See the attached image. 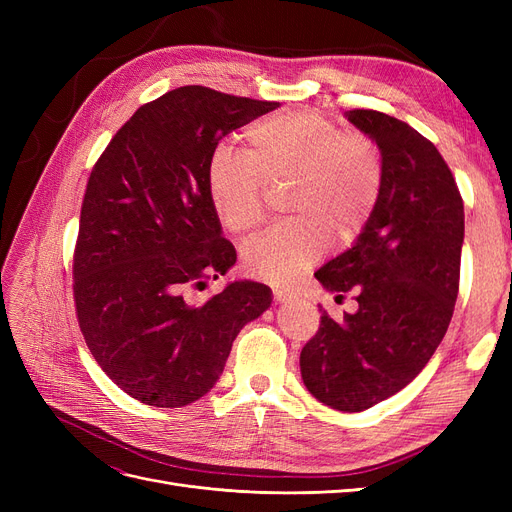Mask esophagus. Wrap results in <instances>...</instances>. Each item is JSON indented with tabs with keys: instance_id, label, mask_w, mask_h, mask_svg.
Returning <instances> with one entry per match:
<instances>
[{
	"instance_id": "esophagus-1",
	"label": "esophagus",
	"mask_w": 512,
	"mask_h": 512,
	"mask_svg": "<svg viewBox=\"0 0 512 512\" xmlns=\"http://www.w3.org/2000/svg\"><path fill=\"white\" fill-rule=\"evenodd\" d=\"M273 299L275 301H280V303H288V301H294L297 299V294L294 292H290V290H273Z\"/></svg>"
}]
</instances>
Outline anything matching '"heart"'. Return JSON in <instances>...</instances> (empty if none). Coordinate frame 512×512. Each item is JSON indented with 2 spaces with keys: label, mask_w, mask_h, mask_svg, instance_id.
<instances>
[{
  "label": "heart",
  "mask_w": 512,
  "mask_h": 512,
  "mask_svg": "<svg viewBox=\"0 0 512 512\" xmlns=\"http://www.w3.org/2000/svg\"><path fill=\"white\" fill-rule=\"evenodd\" d=\"M382 156L363 132H344L312 111L252 123L243 156L218 149L209 162V198L220 222L250 235L267 215V188L290 183L286 211L297 215L245 250V269L262 282L290 284L335 239H354L382 192Z\"/></svg>",
  "instance_id": "1"
}]
</instances>
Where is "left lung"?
Listing matches in <instances>:
<instances>
[{
  "label": "left lung",
  "mask_w": 512,
  "mask_h": 512,
  "mask_svg": "<svg viewBox=\"0 0 512 512\" xmlns=\"http://www.w3.org/2000/svg\"><path fill=\"white\" fill-rule=\"evenodd\" d=\"M346 117L374 138L382 192L348 252L316 271L337 301L354 292V314L322 309L301 350V376L322 404L361 412L410 384L440 346L459 292L463 200L431 141L369 108Z\"/></svg>",
  "instance_id": "obj_1"
}]
</instances>
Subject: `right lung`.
I'll use <instances>...</instances> for the list:
<instances>
[{"label":"right lung","mask_w":512,"mask_h":512,"mask_svg":"<svg viewBox=\"0 0 512 512\" xmlns=\"http://www.w3.org/2000/svg\"><path fill=\"white\" fill-rule=\"evenodd\" d=\"M280 104L177 87L143 104L91 168L74 245V305L85 344L123 393L181 408L213 389L232 342L271 305L258 282L203 303L190 290L237 260L209 198L226 134Z\"/></svg>","instance_id":"add662e5"}]
</instances>
